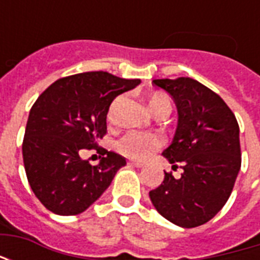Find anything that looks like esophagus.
Masks as SVG:
<instances>
[{
	"instance_id": "esophagus-1",
	"label": "esophagus",
	"mask_w": 260,
	"mask_h": 260,
	"mask_svg": "<svg viewBox=\"0 0 260 260\" xmlns=\"http://www.w3.org/2000/svg\"><path fill=\"white\" fill-rule=\"evenodd\" d=\"M128 163H129L131 166H134V167H136V169H142V167L145 166V164L141 163V161H134V160H129Z\"/></svg>"
}]
</instances>
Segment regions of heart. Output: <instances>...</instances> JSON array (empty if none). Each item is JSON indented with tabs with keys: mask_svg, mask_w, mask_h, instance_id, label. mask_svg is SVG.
<instances>
[{
	"mask_svg": "<svg viewBox=\"0 0 260 260\" xmlns=\"http://www.w3.org/2000/svg\"><path fill=\"white\" fill-rule=\"evenodd\" d=\"M122 103V97L115 99L108 111V119L114 121V115L118 106ZM149 107L154 115L160 113H171V99L164 93H154L149 99ZM161 146V139L154 134H146V132H138V131H128L125 135L119 138L115 147L121 154L126 157L135 158V160H143L147 158L156 149Z\"/></svg>",
	"mask_w": 260,
	"mask_h": 260,
	"instance_id": "b5f03b06",
	"label": "heart"
}]
</instances>
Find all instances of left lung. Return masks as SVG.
Listing matches in <instances>:
<instances>
[{"mask_svg": "<svg viewBox=\"0 0 260 260\" xmlns=\"http://www.w3.org/2000/svg\"><path fill=\"white\" fill-rule=\"evenodd\" d=\"M174 99L178 124L163 156L181 178L164 173L161 185L149 192L164 218L184 229L207 223L229 201L241 169L240 126L221 97L192 78L154 79Z\"/></svg>", "mask_w": 260, "mask_h": 260, "instance_id": "left-lung-1", "label": "left lung"}]
</instances>
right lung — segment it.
Instances as JSON below:
<instances>
[{
    "label": "right lung",
    "mask_w": 260,
    "mask_h": 260,
    "mask_svg": "<svg viewBox=\"0 0 260 260\" xmlns=\"http://www.w3.org/2000/svg\"><path fill=\"white\" fill-rule=\"evenodd\" d=\"M141 79H122L96 71L55 80L33 104L22 145L31 191L50 212L72 216L103 195L126 161L107 152L100 163L83 160L107 132V113L115 97Z\"/></svg>",
    "instance_id": "1"
}]
</instances>
